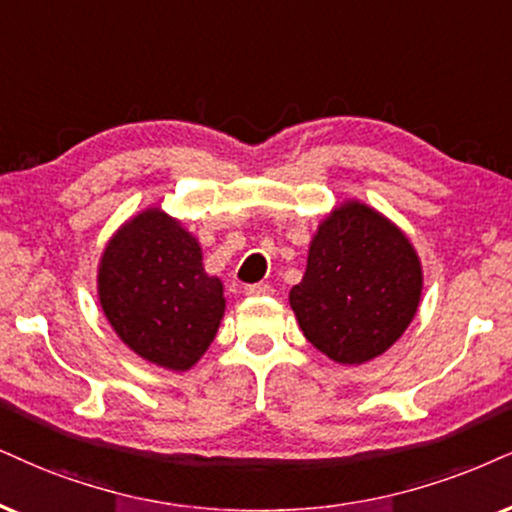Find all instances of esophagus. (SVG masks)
Returning <instances> with one entry per match:
<instances>
[{
	"instance_id": "obj_1",
	"label": "esophagus",
	"mask_w": 512,
	"mask_h": 512,
	"mask_svg": "<svg viewBox=\"0 0 512 512\" xmlns=\"http://www.w3.org/2000/svg\"><path fill=\"white\" fill-rule=\"evenodd\" d=\"M244 292L249 296H266V294L273 292V289H270V285H263V282H258V285H246Z\"/></svg>"
}]
</instances>
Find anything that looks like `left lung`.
<instances>
[{
    "mask_svg": "<svg viewBox=\"0 0 512 512\" xmlns=\"http://www.w3.org/2000/svg\"><path fill=\"white\" fill-rule=\"evenodd\" d=\"M420 294L422 266L410 239L375 208L344 201L318 225L289 306L315 349L361 365L406 332Z\"/></svg>",
    "mask_w": 512,
    "mask_h": 512,
    "instance_id": "left-lung-1",
    "label": "left lung"
}]
</instances>
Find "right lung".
<instances>
[{
	"label": "right lung",
	"mask_w": 512,
	"mask_h": 512,
	"mask_svg": "<svg viewBox=\"0 0 512 512\" xmlns=\"http://www.w3.org/2000/svg\"><path fill=\"white\" fill-rule=\"evenodd\" d=\"M97 292L113 332L175 372L204 356L225 313L223 282L204 270L197 237L161 208L118 227L99 261Z\"/></svg>",
	"instance_id": "obj_1"
}]
</instances>
